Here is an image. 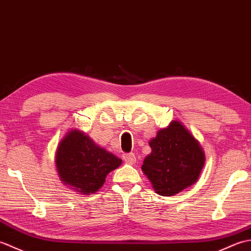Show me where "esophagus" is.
Wrapping results in <instances>:
<instances>
[{
    "mask_svg": "<svg viewBox=\"0 0 251 251\" xmlns=\"http://www.w3.org/2000/svg\"><path fill=\"white\" fill-rule=\"evenodd\" d=\"M123 159L128 164H134L136 162V156L134 153H125L123 154Z\"/></svg>",
    "mask_w": 251,
    "mask_h": 251,
    "instance_id": "esophagus-1",
    "label": "esophagus"
}]
</instances>
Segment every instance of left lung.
Segmentation results:
<instances>
[{
	"label": "left lung",
	"mask_w": 251,
	"mask_h": 251,
	"mask_svg": "<svg viewBox=\"0 0 251 251\" xmlns=\"http://www.w3.org/2000/svg\"><path fill=\"white\" fill-rule=\"evenodd\" d=\"M149 145L152 152L141 168L157 194L172 196L196 182L205 155L200 143L180 122L174 121L159 130Z\"/></svg>",
	"instance_id": "obj_1"
}]
</instances>
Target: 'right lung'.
Here are the masks:
<instances>
[{"label": "right lung", "mask_w": 251, "mask_h": 251, "mask_svg": "<svg viewBox=\"0 0 251 251\" xmlns=\"http://www.w3.org/2000/svg\"><path fill=\"white\" fill-rule=\"evenodd\" d=\"M122 161L98 147L79 130L65 137L56 154L57 170L63 183L82 194L95 193L103 185L105 177Z\"/></svg>", "instance_id": "obj_1"}]
</instances>
